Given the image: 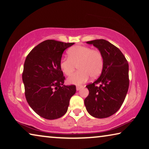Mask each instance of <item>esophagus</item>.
I'll return each instance as SVG.
<instances>
[{
	"instance_id": "obj_1",
	"label": "esophagus",
	"mask_w": 149,
	"mask_h": 149,
	"mask_svg": "<svg viewBox=\"0 0 149 149\" xmlns=\"http://www.w3.org/2000/svg\"><path fill=\"white\" fill-rule=\"evenodd\" d=\"M83 87L82 86V85H78V86H77V91H79V90L80 88H82Z\"/></svg>"
}]
</instances>
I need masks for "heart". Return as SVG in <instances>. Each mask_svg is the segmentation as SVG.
I'll return each mask as SVG.
<instances>
[{"instance_id": "heart-1", "label": "heart", "mask_w": 149, "mask_h": 149, "mask_svg": "<svg viewBox=\"0 0 149 149\" xmlns=\"http://www.w3.org/2000/svg\"><path fill=\"white\" fill-rule=\"evenodd\" d=\"M68 58L61 60L60 69L66 76H70L77 65L79 70L68 79L69 83L80 84L100 75L104 68V56L98 49H92L88 46L77 45L67 51Z\"/></svg>"}]
</instances>
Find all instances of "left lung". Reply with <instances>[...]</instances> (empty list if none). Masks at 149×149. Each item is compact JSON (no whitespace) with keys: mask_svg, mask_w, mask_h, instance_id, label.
<instances>
[{"mask_svg":"<svg viewBox=\"0 0 149 149\" xmlns=\"http://www.w3.org/2000/svg\"><path fill=\"white\" fill-rule=\"evenodd\" d=\"M104 56L102 74L94 82L86 85L89 94L84 99L86 110L96 118H106L121 108L127 93L130 79L129 65L122 52L105 40L87 41Z\"/></svg>","mask_w":149,"mask_h":149,"instance_id":"1","label":"left lung"}]
</instances>
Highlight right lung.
<instances>
[{"mask_svg":"<svg viewBox=\"0 0 149 149\" xmlns=\"http://www.w3.org/2000/svg\"><path fill=\"white\" fill-rule=\"evenodd\" d=\"M74 43L45 40L29 53L24 62L22 80L26 100L45 119L64 116L76 92L75 85H64L65 77L59 67L63 52Z\"/></svg>","mask_w":149,"mask_h":149,"instance_id":"1","label":"right lung"}]
</instances>
